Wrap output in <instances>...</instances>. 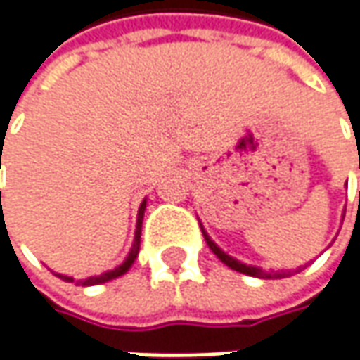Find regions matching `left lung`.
Segmentation results:
<instances>
[{"mask_svg": "<svg viewBox=\"0 0 360 360\" xmlns=\"http://www.w3.org/2000/svg\"><path fill=\"white\" fill-rule=\"evenodd\" d=\"M359 168H360V164H359ZM200 229H202V234H204V240H206V244L210 246V250L214 252L226 266H230L232 270H236V272H242V274H248V276H256V278H284V276H288L290 272H298L300 269L297 270H288V272H264L262 269H258V266H252V264H244V262H240V260H236L234 256H230L226 255L218 244H216L210 236H208V232L204 230V226L200 224Z\"/></svg>", "mask_w": 360, "mask_h": 360, "instance_id": "obj_1", "label": "left lung"}]
</instances>
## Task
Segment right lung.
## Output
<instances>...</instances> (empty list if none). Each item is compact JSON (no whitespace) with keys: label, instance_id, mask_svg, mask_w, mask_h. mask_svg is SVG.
I'll return each mask as SVG.
<instances>
[{"label":"right lung","instance_id":"obj_1","mask_svg":"<svg viewBox=\"0 0 360 360\" xmlns=\"http://www.w3.org/2000/svg\"><path fill=\"white\" fill-rule=\"evenodd\" d=\"M144 210H146V200L140 204V210H138V222H136V232H134V244H131L130 252L126 256V260L116 266L114 270H108V272H102L100 276H90V278H84V281H77L76 284H82V286H94V284H104L108 281H114V278H118L122 274H126L130 266L134 264V260H136V256L140 252V236H142V220H144ZM60 278H63L65 283H74V278L72 276H65V274H58Z\"/></svg>","mask_w":360,"mask_h":360}]
</instances>
